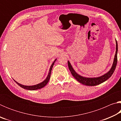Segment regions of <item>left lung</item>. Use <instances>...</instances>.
<instances>
[{
	"label": "left lung",
	"mask_w": 121,
	"mask_h": 121,
	"mask_svg": "<svg viewBox=\"0 0 121 121\" xmlns=\"http://www.w3.org/2000/svg\"><path fill=\"white\" fill-rule=\"evenodd\" d=\"M117 51H118V45H117V42L116 40V52L115 55L114 61L112 65V68H110L109 71L105 73V74L101 76L98 77H93V78H89V77H85L79 75V74L76 72L73 69V67L71 66L70 62L68 61V65L69 70H70L71 74L73 76V77L76 79V80L79 82L83 85H87V86H95L97 85H99L100 84L106 81H107L108 78L112 76V73H114L115 69L116 68V65H117Z\"/></svg>",
	"instance_id": "obj_1"
}]
</instances>
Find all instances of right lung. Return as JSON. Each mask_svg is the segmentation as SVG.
I'll list each match as a JSON object with an SVG mask.
<instances>
[{"mask_svg":"<svg viewBox=\"0 0 121 121\" xmlns=\"http://www.w3.org/2000/svg\"><path fill=\"white\" fill-rule=\"evenodd\" d=\"M56 59L54 61H53V62L52 63V65H51L50 70H49L48 74V76H47V77L46 78V79H45L44 81H43L42 82L39 83V84H38L34 85H31V86H26V85H24L21 84H20V83H19L18 82H16V81H15V80H14V81H15V82L17 83V84L19 85L20 87L23 88V89H24L28 90H36L42 89V88L44 87L47 84H48L49 80H50V77H51V71H52V68H53V65H54V63L56 61Z\"/></svg>","mask_w":121,"mask_h":121,"instance_id":"obj_1","label":"right lung"}]
</instances>
